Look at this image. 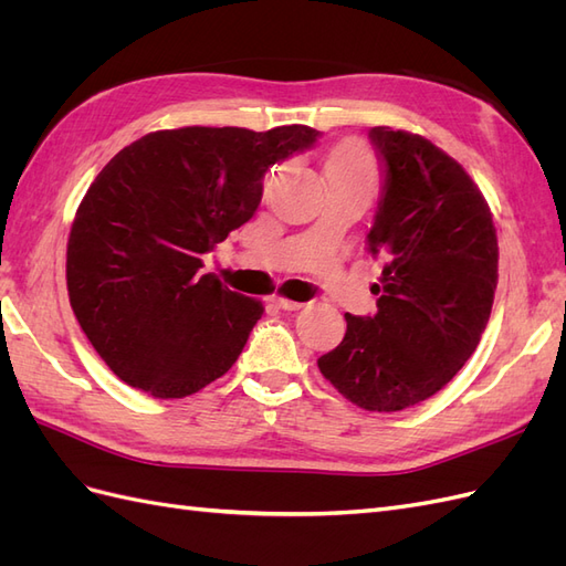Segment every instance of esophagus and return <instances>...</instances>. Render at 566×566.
Here are the masks:
<instances>
[{"mask_svg": "<svg viewBox=\"0 0 566 566\" xmlns=\"http://www.w3.org/2000/svg\"><path fill=\"white\" fill-rule=\"evenodd\" d=\"M271 304L273 306H279V310H283V312H297V310H302V302H295V300H287V297H281V295H276V297H271Z\"/></svg>", "mask_w": 566, "mask_h": 566, "instance_id": "obj_1", "label": "esophagus"}]
</instances>
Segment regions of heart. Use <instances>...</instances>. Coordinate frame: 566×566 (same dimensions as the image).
Wrapping results in <instances>:
<instances>
[{"label":"heart","mask_w":566,"mask_h":566,"mask_svg":"<svg viewBox=\"0 0 566 566\" xmlns=\"http://www.w3.org/2000/svg\"><path fill=\"white\" fill-rule=\"evenodd\" d=\"M370 158L368 153L354 144H339L331 150V158L325 163V175L328 179H366L370 177Z\"/></svg>","instance_id":"heart-1"}]
</instances>
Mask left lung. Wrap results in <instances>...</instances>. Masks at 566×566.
Segmentation results:
<instances>
[{"instance_id": "8db88e82", "label": "left lung", "mask_w": 566, "mask_h": 566, "mask_svg": "<svg viewBox=\"0 0 566 566\" xmlns=\"http://www.w3.org/2000/svg\"><path fill=\"white\" fill-rule=\"evenodd\" d=\"M368 136L385 175L368 233L385 262L378 314H345V339L318 370L358 408L394 413L430 399L474 354L499 283V238L486 198L449 153L403 129Z\"/></svg>"}]
</instances>
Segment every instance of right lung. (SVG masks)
Wrapping results in <instances>:
<instances>
[{
    "instance_id": "add662e5",
    "label": "right lung",
    "mask_w": 566,
    "mask_h": 566,
    "mask_svg": "<svg viewBox=\"0 0 566 566\" xmlns=\"http://www.w3.org/2000/svg\"><path fill=\"white\" fill-rule=\"evenodd\" d=\"M316 136L306 125L160 129L101 169L73 219L65 281L119 380L181 399L235 364L264 306L200 273L202 254L252 219L266 169Z\"/></svg>"
}]
</instances>
